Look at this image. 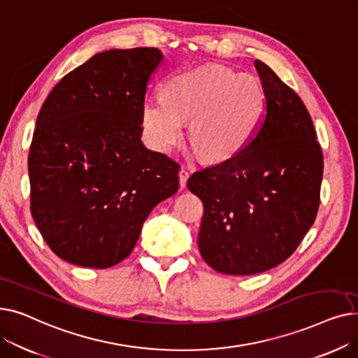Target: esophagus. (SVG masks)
I'll return each instance as SVG.
<instances>
[{
    "label": "esophagus",
    "mask_w": 358,
    "mask_h": 358,
    "mask_svg": "<svg viewBox=\"0 0 358 358\" xmlns=\"http://www.w3.org/2000/svg\"><path fill=\"white\" fill-rule=\"evenodd\" d=\"M189 177H190V173L187 171L185 168H181L180 169V185H181V189H185L187 180H189Z\"/></svg>",
    "instance_id": "esophagus-1"
}]
</instances>
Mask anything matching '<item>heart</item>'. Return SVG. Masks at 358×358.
Wrapping results in <instances>:
<instances>
[{"mask_svg":"<svg viewBox=\"0 0 358 358\" xmlns=\"http://www.w3.org/2000/svg\"><path fill=\"white\" fill-rule=\"evenodd\" d=\"M266 113V91L252 75L208 65L173 75L162 97H149L142 107L146 142L168 152L182 138L189 122V138L208 161L223 162L245 148Z\"/></svg>","mask_w":358,"mask_h":358,"instance_id":"1","label":"heart"}]
</instances>
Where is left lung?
<instances>
[{"mask_svg":"<svg viewBox=\"0 0 358 358\" xmlns=\"http://www.w3.org/2000/svg\"><path fill=\"white\" fill-rule=\"evenodd\" d=\"M266 91L259 129L234 158L194 173L187 182L204 213L199 250L223 274L250 275L287 259L315 222L324 157L309 111L261 61Z\"/></svg>","mask_w":358,"mask_h":358,"instance_id":"8db88e82","label":"left lung"}]
</instances>
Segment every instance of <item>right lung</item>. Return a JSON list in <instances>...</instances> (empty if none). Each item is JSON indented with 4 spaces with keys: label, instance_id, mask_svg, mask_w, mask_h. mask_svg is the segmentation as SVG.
I'll return each instance as SVG.
<instances>
[{
    "label": "right lung",
    "instance_id": "add662e5",
    "mask_svg": "<svg viewBox=\"0 0 358 358\" xmlns=\"http://www.w3.org/2000/svg\"><path fill=\"white\" fill-rule=\"evenodd\" d=\"M164 59L157 48L94 55L53 87L36 120L30 210L49 248L71 264L108 268L178 190L180 165L145 148L142 107Z\"/></svg>",
    "mask_w": 358,
    "mask_h": 358
}]
</instances>
